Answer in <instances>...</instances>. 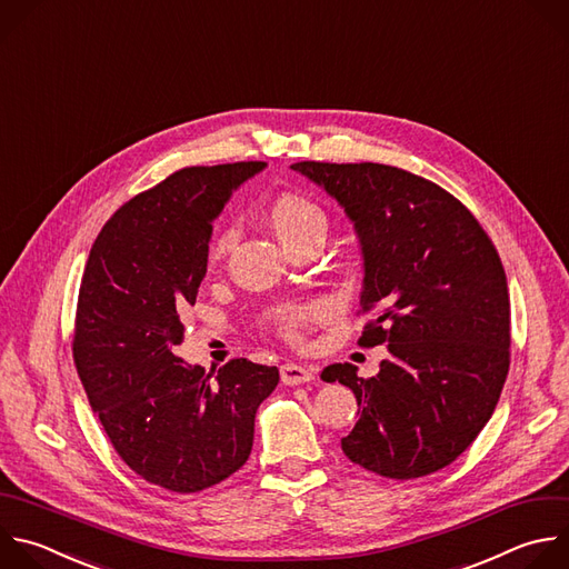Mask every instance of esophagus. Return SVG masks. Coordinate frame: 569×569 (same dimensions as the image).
I'll return each mask as SVG.
<instances>
[{"mask_svg":"<svg viewBox=\"0 0 569 569\" xmlns=\"http://www.w3.org/2000/svg\"><path fill=\"white\" fill-rule=\"evenodd\" d=\"M312 370L310 368H303V366H297V363H283L281 366V382L286 387H299V385H306L312 380Z\"/></svg>","mask_w":569,"mask_h":569,"instance_id":"1","label":"esophagus"}]
</instances>
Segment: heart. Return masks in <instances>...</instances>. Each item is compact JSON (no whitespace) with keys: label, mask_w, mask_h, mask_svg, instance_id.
<instances>
[{"label":"heart","mask_w":569,"mask_h":569,"mask_svg":"<svg viewBox=\"0 0 569 569\" xmlns=\"http://www.w3.org/2000/svg\"><path fill=\"white\" fill-rule=\"evenodd\" d=\"M270 219L283 239V243H292L297 239L319 234L326 237L328 230V217L326 210L306 192H297V189H288V192H281L272 206H270ZM234 241V230L232 228H221L214 239L210 241L208 257L210 261H219L226 257ZM323 306L321 303H308V306H286L277 310L274 315V328L279 335L292 343L303 341L306 330L310 328L312 321L323 317Z\"/></svg>","instance_id":"obj_1"}]
</instances>
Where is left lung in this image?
I'll use <instances>...</instances> for the list:
<instances>
[{"instance_id": "1", "label": "left lung", "mask_w": 569, "mask_h": 569, "mask_svg": "<svg viewBox=\"0 0 569 569\" xmlns=\"http://www.w3.org/2000/svg\"><path fill=\"white\" fill-rule=\"evenodd\" d=\"M339 201L363 254L359 346H389L375 377L323 368L352 389L346 458L393 480L429 476L489 422L509 372L511 319L502 261L478 219L440 184L380 162L290 164Z\"/></svg>"}]
</instances>
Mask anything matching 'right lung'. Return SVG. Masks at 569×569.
Segmentation results:
<instances>
[{"label": "right lung", "mask_w": 569, "mask_h": 569, "mask_svg": "<svg viewBox=\"0 0 569 569\" xmlns=\"http://www.w3.org/2000/svg\"><path fill=\"white\" fill-rule=\"evenodd\" d=\"M259 160L182 167L127 201L84 266L73 361L89 405L122 462L142 480L197 493L239 471L277 366L230 359L214 377L176 346L180 310L208 272L212 221Z\"/></svg>", "instance_id": "add662e5"}]
</instances>
